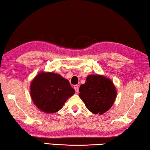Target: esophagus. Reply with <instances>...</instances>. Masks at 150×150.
Returning <instances> with one entry per match:
<instances>
[{
	"label": "esophagus",
	"instance_id": "34e87169",
	"mask_svg": "<svg viewBox=\"0 0 150 150\" xmlns=\"http://www.w3.org/2000/svg\"><path fill=\"white\" fill-rule=\"evenodd\" d=\"M74 89L76 92H79V85L77 84H75L74 85Z\"/></svg>",
	"mask_w": 150,
	"mask_h": 150
}]
</instances>
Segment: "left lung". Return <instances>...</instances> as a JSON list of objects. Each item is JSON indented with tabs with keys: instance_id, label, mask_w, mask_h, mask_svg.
Returning a JSON list of instances; mask_svg holds the SVG:
<instances>
[{
	"instance_id": "8db88e82",
	"label": "left lung",
	"mask_w": 150,
	"mask_h": 150,
	"mask_svg": "<svg viewBox=\"0 0 150 150\" xmlns=\"http://www.w3.org/2000/svg\"><path fill=\"white\" fill-rule=\"evenodd\" d=\"M79 88V97L86 107L94 114L102 115L113 105L117 91L112 81L104 76L91 75Z\"/></svg>"
}]
</instances>
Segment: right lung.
Here are the masks:
<instances>
[{
	"mask_svg": "<svg viewBox=\"0 0 150 150\" xmlns=\"http://www.w3.org/2000/svg\"><path fill=\"white\" fill-rule=\"evenodd\" d=\"M30 86L34 104L47 113L58 111L68 98L75 94L69 81L52 72H40L32 81Z\"/></svg>",
	"mask_w": 150,
	"mask_h": 150,
	"instance_id": "obj_1",
	"label": "right lung"
}]
</instances>
